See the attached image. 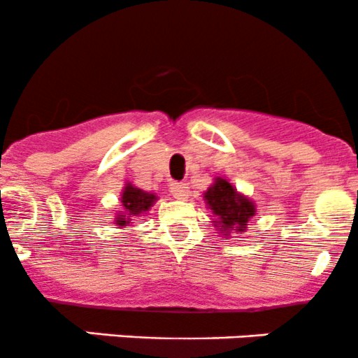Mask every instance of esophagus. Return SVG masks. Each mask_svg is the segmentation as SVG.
Returning <instances> with one entry per match:
<instances>
[{"label": "esophagus", "mask_w": 358, "mask_h": 358, "mask_svg": "<svg viewBox=\"0 0 358 358\" xmlns=\"http://www.w3.org/2000/svg\"><path fill=\"white\" fill-rule=\"evenodd\" d=\"M171 193L172 196L178 198V200H186L189 196V187L187 184H171Z\"/></svg>", "instance_id": "1"}]
</instances>
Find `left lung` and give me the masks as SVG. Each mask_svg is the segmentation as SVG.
I'll list each match as a JSON object with an SVG mask.
<instances>
[{
  "mask_svg": "<svg viewBox=\"0 0 358 358\" xmlns=\"http://www.w3.org/2000/svg\"><path fill=\"white\" fill-rule=\"evenodd\" d=\"M207 208L214 215V226L224 238L231 235H242L247 229V222L256 215V205L243 193L236 191L226 178H215L203 193Z\"/></svg>",
  "mask_w": 358,
  "mask_h": 358,
  "instance_id": "left-lung-1",
  "label": "left lung"
}]
</instances>
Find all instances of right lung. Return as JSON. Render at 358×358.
Wrapping results in <instances>:
<instances>
[{
    "instance_id": "1",
    "label": "right lung",
    "mask_w": 358,
    "mask_h": 358,
    "mask_svg": "<svg viewBox=\"0 0 358 358\" xmlns=\"http://www.w3.org/2000/svg\"><path fill=\"white\" fill-rule=\"evenodd\" d=\"M157 200L158 196L155 193L141 189V187L134 186L132 182H127L122 189V196H120L122 207L116 212L115 224L120 228H125L134 221V217L148 214V210L153 207Z\"/></svg>"
}]
</instances>
